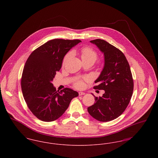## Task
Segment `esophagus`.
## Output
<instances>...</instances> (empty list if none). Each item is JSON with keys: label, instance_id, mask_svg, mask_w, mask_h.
I'll return each instance as SVG.
<instances>
[{"label": "esophagus", "instance_id": "obj_1", "mask_svg": "<svg viewBox=\"0 0 158 158\" xmlns=\"http://www.w3.org/2000/svg\"><path fill=\"white\" fill-rule=\"evenodd\" d=\"M85 92H79V96H82V95H85Z\"/></svg>", "mask_w": 158, "mask_h": 158}]
</instances>
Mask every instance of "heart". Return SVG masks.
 Listing matches in <instances>:
<instances>
[{
    "label": "heart",
    "instance_id": "obj_1",
    "mask_svg": "<svg viewBox=\"0 0 158 158\" xmlns=\"http://www.w3.org/2000/svg\"><path fill=\"white\" fill-rule=\"evenodd\" d=\"M81 58L82 61L88 60H93L95 61V60L97 59V53L90 47H83L81 50ZM72 55V53H68V54L64 57L63 61V64H65V63L68 61ZM85 85L84 83L82 81H78L75 84V86L76 88L78 89H82L84 87Z\"/></svg>",
    "mask_w": 158,
    "mask_h": 158
}]
</instances>
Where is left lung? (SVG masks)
<instances>
[{
    "label": "left lung",
    "instance_id": "left-lung-1",
    "mask_svg": "<svg viewBox=\"0 0 158 158\" xmlns=\"http://www.w3.org/2000/svg\"><path fill=\"white\" fill-rule=\"evenodd\" d=\"M103 53L104 65L95 83V89L105 90L102 97H95V102L88 108L95 119L102 122L113 120L126 109L133 91V80L124 54L104 40L90 41Z\"/></svg>",
    "mask_w": 158,
    "mask_h": 158
}]
</instances>
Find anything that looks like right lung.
Returning a JSON list of instances; mask_svg holds the SVG:
<instances>
[{
	"label": "right lung",
	"mask_w": 158,
	"mask_h": 158,
	"mask_svg": "<svg viewBox=\"0 0 158 158\" xmlns=\"http://www.w3.org/2000/svg\"><path fill=\"white\" fill-rule=\"evenodd\" d=\"M81 42L79 40H50L35 49L27 60L21 79L23 96L31 111L40 120L58 119L72 99L79 95L68 88L56 90L52 81L65 55Z\"/></svg>",
	"instance_id": "obj_1"
}]
</instances>
